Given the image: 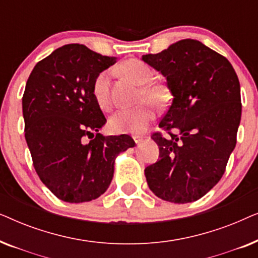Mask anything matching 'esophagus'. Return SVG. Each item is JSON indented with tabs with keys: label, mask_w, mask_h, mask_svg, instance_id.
Segmentation results:
<instances>
[{
	"label": "esophagus",
	"mask_w": 258,
	"mask_h": 258,
	"mask_svg": "<svg viewBox=\"0 0 258 258\" xmlns=\"http://www.w3.org/2000/svg\"><path fill=\"white\" fill-rule=\"evenodd\" d=\"M133 139H134V141H135V143L137 144V146H140V144L143 142V139H142V137H140V136L135 135V136H133Z\"/></svg>",
	"instance_id": "esophagus-1"
}]
</instances>
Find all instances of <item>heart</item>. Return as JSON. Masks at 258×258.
Listing matches in <instances>:
<instances>
[{
  "instance_id": "heart-1",
  "label": "heart",
  "mask_w": 258,
  "mask_h": 258,
  "mask_svg": "<svg viewBox=\"0 0 258 258\" xmlns=\"http://www.w3.org/2000/svg\"><path fill=\"white\" fill-rule=\"evenodd\" d=\"M123 75H125L134 82L140 84L141 91L139 100H149L162 103L167 100L168 89L165 86L156 82H147L153 76V72L146 63L139 59H129L121 66ZM110 70H103L97 74L93 81L91 93L96 104L102 110H109L112 105L110 96ZM155 119L154 105L149 101H144L142 103L133 108H123L116 111L109 118V129L115 134H141L148 128Z\"/></svg>"
}]
</instances>
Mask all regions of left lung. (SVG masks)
Instances as JSON below:
<instances>
[{"label":"left lung","mask_w":258,"mask_h":258,"mask_svg":"<svg viewBox=\"0 0 258 258\" xmlns=\"http://www.w3.org/2000/svg\"><path fill=\"white\" fill-rule=\"evenodd\" d=\"M142 59L160 72L174 96L151 135L160 160L144 170L148 185L172 203L200 200L225 171L241 122L239 81L224 56L196 40H181Z\"/></svg>","instance_id":"8db88e82"}]
</instances>
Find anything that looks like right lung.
<instances>
[{"mask_svg": "<svg viewBox=\"0 0 258 258\" xmlns=\"http://www.w3.org/2000/svg\"><path fill=\"white\" fill-rule=\"evenodd\" d=\"M116 63L83 44L56 49L34 67L22 97L24 133L43 184L69 203L105 192L115 157L135 147L128 135L103 136L105 119L91 93L97 74Z\"/></svg>", "mask_w": 258, "mask_h": 258, "instance_id": "right-lung-1", "label": "right lung"}]
</instances>
